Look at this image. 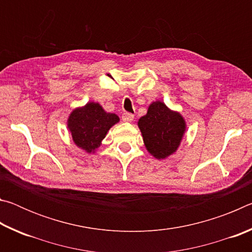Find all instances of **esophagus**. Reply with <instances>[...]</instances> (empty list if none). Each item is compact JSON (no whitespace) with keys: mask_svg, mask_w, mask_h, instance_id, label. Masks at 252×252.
I'll return each mask as SVG.
<instances>
[{"mask_svg":"<svg viewBox=\"0 0 252 252\" xmlns=\"http://www.w3.org/2000/svg\"><path fill=\"white\" fill-rule=\"evenodd\" d=\"M133 119H134V116L132 113L125 112L122 114V120L125 122H131V121H133Z\"/></svg>","mask_w":252,"mask_h":252,"instance_id":"34e87169","label":"esophagus"}]
</instances>
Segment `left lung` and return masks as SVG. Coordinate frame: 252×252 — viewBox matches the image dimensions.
<instances>
[{"instance_id":"obj_1","label":"left lung","mask_w":252,"mask_h":252,"mask_svg":"<svg viewBox=\"0 0 252 252\" xmlns=\"http://www.w3.org/2000/svg\"><path fill=\"white\" fill-rule=\"evenodd\" d=\"M138 126L148 151L157 159H164L177 150L186 129L180 114L172 112L160 101L149 106L148 113L140 119Z\"/></svg>"}]
</instances>
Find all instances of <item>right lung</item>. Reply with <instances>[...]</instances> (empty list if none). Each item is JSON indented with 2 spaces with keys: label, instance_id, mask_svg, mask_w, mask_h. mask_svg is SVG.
Listing matches in <instances>:
<instances>
[{
  "label": "right lung",
  "instance_id": "right-lung-1",
  "mask_svg": "<svg viewBox=\"0 0 252 252\" xmlns=\"http://www.w3.org/2000/svg\"><path fill=\"white\" fill-rule=\"evenodd\" d=\"M117 122L118 116L105 112L99 103L91 102L71 113L67 126L76 146L91 152L100 146L106 132Z\"/></svg>",
  "mask_w": 252,
  "mask_h": 252
}]
</instances>
